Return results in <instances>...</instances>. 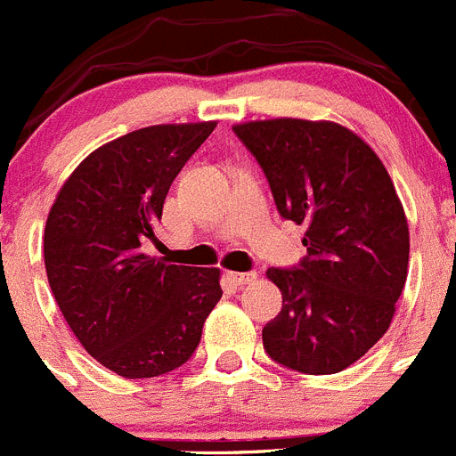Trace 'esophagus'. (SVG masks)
<instances>
[{"label": "esophagus", "mask_w": 456, "mask_h": 456, "mask_svg": "<svg viewBox=\"0 0 456 456\" xmlns=\"http://www.w3.org/2000/svg\"><path fill=\"white\" fill-rule=\"evenodd\" d=\"M225 277H228L235 286H246L253 284V281L257 280V273H225Z\"/></svg>", "instance_id": "34e87169"}]
</instances>
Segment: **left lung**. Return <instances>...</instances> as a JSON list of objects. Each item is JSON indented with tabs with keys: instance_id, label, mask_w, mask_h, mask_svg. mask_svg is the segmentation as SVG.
I'll return each mask as SVG.
<instances>
[{
	"instance_id": "obj_1",
	"label": "left lung",
	"mask_w": 456,
	"mask_h": 456,
	"mask_svg": "<svg viewBox=\"0 0 456 456\" xmlns=\"http://www.w3.org/2000/svg\"><path fill=\"white\" fill-rule=\"evenodd\" d=\"M262 166L277 210L306 225L300 268H268L281 311L264 327L273 361L302 374H338L389 329L407 280L410 228L374 150L333 120L235 125Z\"/></svg>"
}]
</instances>
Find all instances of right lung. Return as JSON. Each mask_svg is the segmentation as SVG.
I'll use <instances>...</instances> for the list:
<instances>
[{
    "instance_id": "obj_1",
    "label": "right lung",
    "mask_w": 456,
    "mask_h": 456,
    "mask_svg": "<svg viewBox=\"0 0 456 456\" xmlns=\"http://www.w3.org/2000/svg\"><path fill=\"white\" fill-rule=\"evenodd\" d=\"M216 120L151 125L91 151L60 188L45 228L53 297L85 351L123 379L183 365L221 300L219 268L142 253L167 190Z\"/></svg>"
}]
</instances>
